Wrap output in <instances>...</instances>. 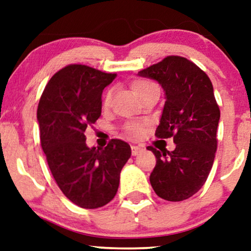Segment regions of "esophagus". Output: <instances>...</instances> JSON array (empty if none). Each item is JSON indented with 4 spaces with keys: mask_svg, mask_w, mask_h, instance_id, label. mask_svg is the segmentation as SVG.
Wrapping results in <instances>:
<instances>
[{
    "mask_svg": "<svg viewBox=\"0 0 251 251\" xmlns=\"http://www.w3.org/2000/svg\"><path fill=\"white\" fill-rule=\"evenodd\" d=\"M131 150H132V155H137L138 153H139L140 151H142V148L140 146H137V145H132L131 146Z\"/></svg>",
    "mask_w": 251,
    "mask_h": 251,
    "instance_id": "34e87169",
    "label": "esophagus"
}]
</instances>
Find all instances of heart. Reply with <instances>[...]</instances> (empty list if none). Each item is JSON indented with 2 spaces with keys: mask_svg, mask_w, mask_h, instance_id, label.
Instances as JSON below:
<instances>
[{
  "mask_svg": "<svg viewBox=\"0 0 251 251\" xmlns=\"http://www.w3.org/2000/svg\"><path fill=\"white\" fill-rule=\"evenodd\" d=\"M155 86L154 83L150 82V81H145V80H135V81L132 83V91H133V93L135 96H138V94H140L142 92L146 91V89H149L150 87H153ZM111 91H108L107 93L105 94V97H103V106H107L109 101H111ZM126 131L128 132L129 134H134V135H138L140 134L143 132V124L142 123H128L127 125L125 126Z\"/></svg>",
  "mask_w": 251,
  "mask_h": 251,
  "instance_id": "b5f03b06",
  "label": "heart"
}]
</instances>
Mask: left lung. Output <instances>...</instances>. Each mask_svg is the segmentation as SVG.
<instances>
[{"mask_svg": "<svg viewBox=\"0 0 251 251\" xmlns=\"http://www.w3.org/2000/svg\"><path fill=\"white\" fill-rule=\"evenodd\" d=\"M158 81L165 93L155 135L174 137L176 149L155 150L150 183L163 200L180 201L194 196L206 181L217 150L220 107L214 87L203 71L181 56L171 55L138 73Z\"/></svg>", "mask_w": 251, "mask_h": 251, "instance_id": "obj_1", "label": "left lung"}]
</instances>
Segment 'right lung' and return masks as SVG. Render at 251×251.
<instances>
[{
    "label": "right lung",
    "mask_w": 251,
    "mask_h": 251,
    "mask_svg": "<svg viewBox=\"0 0 251 251\" xmlns=\"http://www.w3.org/2000/svg\"><path fill=\"white\" fill-rule=\"evenodd\" d=\"M117 74L68 65L48 81L37 107L41 146L63 195L83 209L106 205L119 188L131 148L112 139L105 149L88 148L85 131L101 116L103 88Z\"/></svg>",
    "instance_id": "obj_1"
}]
</instances>
